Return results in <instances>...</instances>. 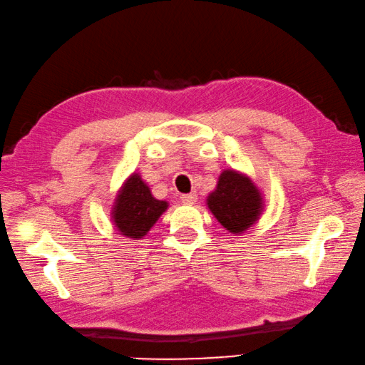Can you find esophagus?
Wrapping results in <instances>:
<instances>
[{
    "instance_id": "esophagus-1",
    "label": "esophagus",
    "mask_w": 365,
    "mask_h": 365,
    "mask_svg": "<svg viewBox=\"0 0 365 365\" xmlns=\"http://www.w3.org/2000/svg\"><path fill=\"white\" fill-rule=\"evenodd\" d=\"M181 202H182V204L192 205V204H195V202H197V194H182Z\"/></svg>"
}]
</instances>
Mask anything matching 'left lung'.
I'll return each mask as SVG.
<instances>
[{
    "instance_id": "obj_1",
    "label": "left lung",
    "mask_w": 365,
    "mask_h": 365,
    "mask_svg": "<svg viewBox=\"0 0 365 365\" xmlns=\"http://www.w3.org/2000/svg\"><path fill=\"white\" fill-rule=\"evenodd\" d=\"M205 204L217 222L232 235H243L264 212V195L243 171L223 170Z\"/></svg>"
}]
</instances>
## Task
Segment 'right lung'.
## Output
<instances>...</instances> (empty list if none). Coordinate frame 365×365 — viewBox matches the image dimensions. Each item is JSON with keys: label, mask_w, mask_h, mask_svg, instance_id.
I'll return each instance as SVG.
<instances>
[{"label": "right lung", "mask_w": 365, "mask_h": 365, "mask_svg": "<svg viewBox=\"0 0 365 365\" xmlns=\"http://www.w3.org/2000/svg\"><path fill=\"white\" fill-rule=\"evenodd\" d=\"M168 207L170 202L153 197L140 173L133 171L117 190L110 209V220L120 237L142 240Z\"/></svg>", "instance_id": "1"}]
</instances>
